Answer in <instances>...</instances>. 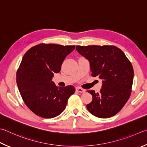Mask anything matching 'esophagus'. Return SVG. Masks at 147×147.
I'll return each instance as SVG.
<instances>
[{"label": "esophagus", "mask_w": 147, "mask_h": 147, "mask_svg": "<svg viewBox=\"0 0 147 147\" xmlns=\"http://www.w3.org/2000/svg\"><path fill=\"white\" fill-rule=\"evenodd\" d=\"M76 90L80 92V93H84V92H85V90H84V89L80 88V87H78V88H76Z\"/></svg>", "instance_id": "esophagus-1"}]
</instances>
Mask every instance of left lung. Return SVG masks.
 I'll return each instance as SVG.
<instances>
[{
    "mask_svg": "<svg viewBox=\"0 0 147 147\" xmlns=\"http://www.w3.org/2000/svg\"><path fill=\"white\" fill-rule=\"evenodd\" d=\"M76 50L89 61L92 76L102 79L99 92L87 91L92 96L87 109L99 118L114 116L124 107L132 92L134 69L130 61L115 46H77Z\"/></svg>",
    "mask_w": 147,
    "mask_h": 147,
    "instance_id": "1",
    "label": "left lung"
}]
</instances>
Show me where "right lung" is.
<instances>
[{"instance_id":"obj_1","label":"right lung","mask_w":147,"mask_h":147,"mask_svg":"<svg viewBox=\"0 0 147 147\" xmlns=\"http://www.w3.org/2000/svg\"><path fill=\"white\" fill-rule=\"evenodd\" d=\"M75 47L42 43L33 46L23 57L17 71V84L24 103L38 116L53 118L61 114L75 92L74 86L57 87L51 80Z\"/></svg>"}]
</instances>
